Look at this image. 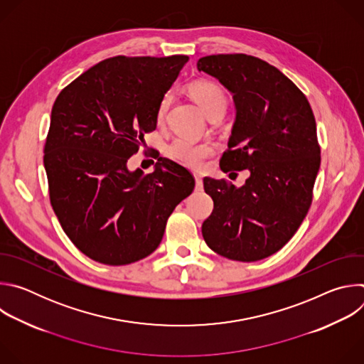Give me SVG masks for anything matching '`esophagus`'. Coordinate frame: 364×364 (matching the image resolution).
<instances>
[{"label": "esophagus", "mask_w": 364, "mask_h": 364, "mask_svg": "<svg viewBox=\"0 0 364 364\" xmlns=\"http://www.w3.org/2000/svg\"><path fill=\"white\" fill-rule=\"evenodd\" d=\"M194 178H196V191H201V190H203V180H201V176H200V174H194Z\"/></svg>", "instance_id": "esophagus-1"}]
</instances>
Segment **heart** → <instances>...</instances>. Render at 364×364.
Returning <instances> with one entry per match:
<instances>
[{
    "instance_id": "1",
    "label": "heart",
    "mask_w": 364,
    "mask_h": 364,
    "mask_svg": "<svg viewBox=\"0 0 364 364\" xmlns=\"http://www.w3.org/2000/svg\"><path fill=\"white\" fill-rule=\"evenodd\" d=\"M187 92L207 118L212 119L215 117H223L228 108V97L226 93L218 85L212 82L200 80L191 83ZM171 99L173 96L170 93L161 99L157 111L159 124L166 122L168 108L171 105ZM213 151L215 145L209 141L196 142L187 138H177L167 146V155L171 160L194 170L200 168L204 160L209 157L210 154H213Z\"/></svg>"
}]
</instances>
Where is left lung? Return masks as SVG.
<instances>
[{
	"label": "left lung",
	"instance_id": "obj_1",
	"mask_svg": "<svg viewBox=\"0 0 364 364\" xmlns=\"http://www.w3.org/2000/svg\"><path fill=\"white\" fill-rule=\"evenodd\" d=\"M233 96L236 117L220 168L247 170L242 187L205 177L215 209L201 226L216 253L255 262L278 252L298 230L320 170L316 118L305 95L277 68L247 55L198 59Z\"/></svg>",
	"mask_w": 364,
	"mask_h": 364
}]
</instances>
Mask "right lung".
<instances>
[{"mask_svg":"<svg viewBox=\"0 0 364 364\" xmlns=\"http://www.w3.org/2000/svg\"><path fill=\"white\" fill-rule=\"evenodd\" d=\"M187 60L111 58L55 100L44 145L50 203L73 245L96 262L119 267L151 255L194 188L190 171L168 159L151 174L128 168Z\"/></svg>","mask_w":364,"mask_h":364,"instance_id":"right-lung-1","label":"right lung"}]
</instances>
